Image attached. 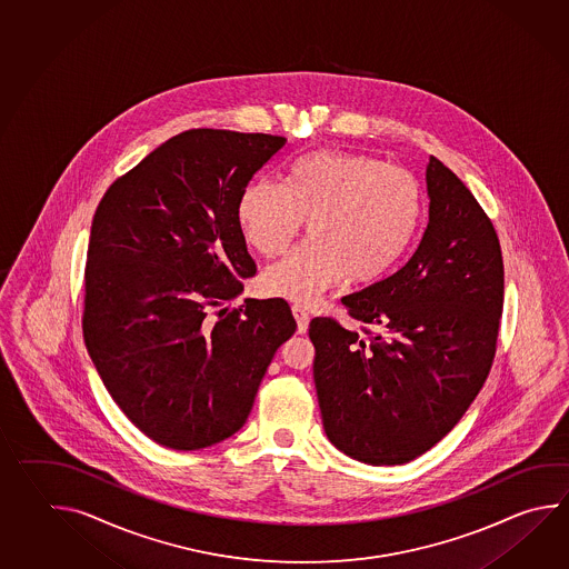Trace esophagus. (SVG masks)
<instances>
[{
  "label": "esophagus",
  "instance_id": "obj_1",
  "mask_svg": "<svg viewBox=\"0 0 569 569\" xmlns=\"http://www.w3.org/2000/svg\"><path fill=\"white\" fill-rule=\"evenodd\" d=\"M291 312H293V318H296V322H298V335H306V330H308V325H310V313L308 310L303 308V306H291Z\"/></svg>",
  "mask_w": 569,
  "mask_h": 569
}]
</instances>
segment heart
<instances>
[{
  "mask_svg": "<svg viewBox=\"0 0 569 569\" xmlns=\"http://www.w3.org/2000/svg\"><path fill=\"white\" fill-rule=\"evenodd\" d=\"M237 217L266 257L286 251L308 219L312 239L261 276L267 293L308 303L342 278H383L416 234L421 194L413 176L383 160L313 151L291 163L286 186L269 178L244 186Z\"/></svg>",
  "mask_w": 569,
  "mask_h": 569,
  "instance_id": "1",
  "label": "heart"
}]
</instances>
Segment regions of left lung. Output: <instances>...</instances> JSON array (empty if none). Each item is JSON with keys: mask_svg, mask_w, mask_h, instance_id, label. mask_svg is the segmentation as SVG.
I'll use <instances>...</instances> for the list:
<instances>
[{"mask_svg": "<svg viewBox=\"0 0 569 569\" xmlns=\"http://www.w3.org/2000/svg\"><path fill=\"white\" fill-rule=\"evenodd\" d=\"M428 229L393 276L342 298L360 330L313 318V383L326 436L372 466L406 465L465 416L499 338V237L465 182L429 156Z\"/></svg>", "mask_w": 569, "mask_h": 569, "instance_id": "8db88e82", "label": "left lung"}]
</instances>
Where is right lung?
Masks as SVG:
<instances>
[{
  "label": "right lung",
  "instance_id": "add662e5",
  "mask_svg": "<svg viewBox=\"0 0 569 569\" xmlns=\"http://www.w3.org/2000/svg\"><path fill=\"white\" fill-rule=\"evenodd\" d=\"M286 141L190 129L117 178L94 210L82 337L119 409L160 446L200 450L243 428L296 332L281 298L222 308L257 273L239 198Z\"/></svg>",
  "mask_w": 569,
  "mask_h": 569
}]
</instances>
